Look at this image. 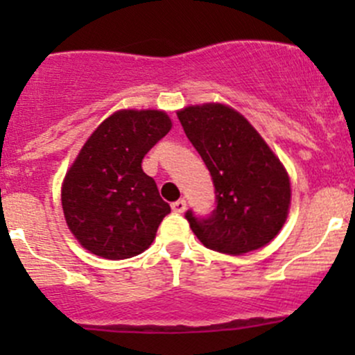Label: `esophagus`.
<instances>
[{"mask_svg":"<svg viewBox=\"0 0 355 355\" xmlns=\"http://www.w3.org/2000/svg\"><path fill=\"white\" fill-rule=\"evenodd\" d=\"M185 207H187V204H185V200H184V199H178L177 202L171 204V209H173V213H178V214L184 213Z\"/></svg>","mask_w":355,"mask_h":355,"instance_id":"obj_1","label":"esophagus"}]
</instances>
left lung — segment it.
Masks as SVG:
<instances>
[{
    "mask_svg": "<svg viewBox=\"0 0 355 355\" xmlns=\"http://www.w3.org/2000/svg\"><path fill=\"white\" fill-rule=\"evenodd\" d=\"M185 135L213 177L218 206L207 220L185 218L207 249L232 256L270 244L287 221L290 177L244 114L221 103L177 111Z\"/></svg>",
    "mask_w": 355,
    "mask_h": 355,
    "instance_id": "left-lung-1",
    "label": "left lung"
}]
</instances>
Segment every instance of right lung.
Returning <instances> with one entry per match:
<instances>
[{
  "mask_svg": "<svg viewBox=\"0 0 355 355\" xmlns=\"http://www.w3.org/2000/svg\"><path fill=\"white\" fill-rule=\"evenodd\" d=\"M171 130L161 110H118L89 135L67 170L62 207L68 230L91 254L128 259L149 249L170 206L142 170Z\"/></svg>",
  "mask_w": 355,
  "mask_h": 355,
  "instance_id": "right-lung-1",
  "label": "right lung"
}]
</instances>
